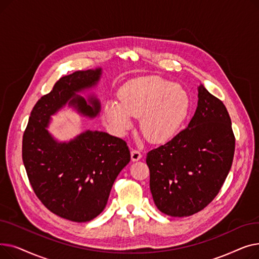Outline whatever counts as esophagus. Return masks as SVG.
Here are the masks:
<instances>
[{
    "instance_id": "34e87169",
    "label": "esophagus",
    "mask_w": 259,
    "mask_h": 259,
    "mask_svg": "<svg viewBox=\"0 0 259 259\" xmlns=\"http://www.w3.org/2000/svg\"><path fill=\"white\" fill-rule=\"evenodd\" d=\"M141 158H142V153L139 150H137V149H134V150L131 151V159L133 161H138Z\"/></svg>"
}]
</instances>
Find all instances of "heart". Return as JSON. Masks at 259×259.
I'll use <instances>...</instances> for the list:
<instances>
[{
  "instance_id": "heart-1",
  "label": "heart",
  "mask_w": 259,
  "mask_h": 259,
  "mask_svg": "<svg viewBox=\"0 0 259 259\" xmlns=\"http://www.w3.org/2000/svg\"><path fill=\"white\" fill-rule=\"evenodd\" d=\"M118 101L104 106V120L116 134L132 127V117H140L144 137L152 143L172 139L184 125L191 108L189 93L179 84L157 76L133 79L118 92Z\"/></svg>"
}]
</instances>
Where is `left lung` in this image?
Segmentation results:
<instances>
[{
	"instance_id": "1",
	"label": "left lung",
	"mask_w": 259,
	"mask_h": 259,
	"mask_svg": "<svg viewBox=\"0 0 259 259\" xmlns=\"http://www.w3.org/2000/svg\"><path fill=\"white\" fill-rule=\"evenodd\" d=\"M235 138L226 106L203 85L186 129L147 153L157 209L172 217L193 215L219 194L232 166Z\"/></svg>"
}]
</instances>
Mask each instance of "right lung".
Returning <instances> with one entry per match:
<instances>
[{
	"label": "right lung",
	"mask_w": 259,
	"mask_h": 259,
	"mask_svg": "<svg viewBox=\"0 0 259 259\" xmlns=\"http://www.w3.org/2000/svg\"><path fill=\"white\" fill-rule=\"evenodd\" d=\"M101 75L98 68L61 77L34 105L23 135V162L35 195L49 211L76 223L90 222L105 209L115 179L130 161L129 148L121 139L91 130L58 142L47 127L66 104L97 116L100 101L94 95L86 101L77 92L94 87Z\"/></svg>",
	"instance_id": "obj_1"
}]
</instances>
